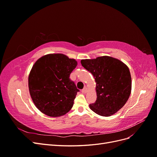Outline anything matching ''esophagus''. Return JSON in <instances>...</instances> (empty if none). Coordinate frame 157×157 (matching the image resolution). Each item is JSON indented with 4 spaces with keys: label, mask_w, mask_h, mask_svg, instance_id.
Here are the masks:
<instances>
[{
    "label": "esophagus",
    "mask_w": 157,
    "mask_h": 157,
    "mask_svg": "<svg viewBox=\"0 0 157 157\" xmlns=\"http://www.w3.org/2000/svg\"><path fill=\"white\" fill-rule=\"evenodd\" d=\"M87 92H88V90H87V88H86V87L84 88L82 90V92L84 93V94H86Z\"/></svg>",
    "instance_id": "1"
}]
</instances>
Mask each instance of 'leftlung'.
Listing matches in <instances>:
<instances>
[{"mask_svg":"<svg viewBox=\"0 0 157 157\" xmlns=\"http://www.w3.org/2000/svg\"><path fill=\"white\" fill-rule=\"evenodd\" d=\"M80 63L93 75L96 83L97 99L90 104V109L103 117L111 116L119 111L128 101L132 90L127 65L110 56L82 59Z\"/></svg>","mask_w":157,"mask_h":157,"instance_id":"left-lung-1","label":"left lung"}]
</instances>
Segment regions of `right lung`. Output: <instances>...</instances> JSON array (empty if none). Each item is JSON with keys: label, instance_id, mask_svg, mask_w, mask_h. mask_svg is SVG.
I'll return each mask as SVG.
<instances>
[{"label": "right lung", "instance_id": "obj_1", "mask_svg": "<svg viewBox=\"0 0 157 157\" xmlns=\"http://www.w3.org/2000/svg\"><path fill=\"white\" fill-rule=\"evenodd\" d=\"M77 61L62 54H50L38 59L28 78L32 100L40 111L52 117L68 113L79 90L69 76Z\"/></svg>", "mask_w": 157, "mask_h": 157}]
</instances>
